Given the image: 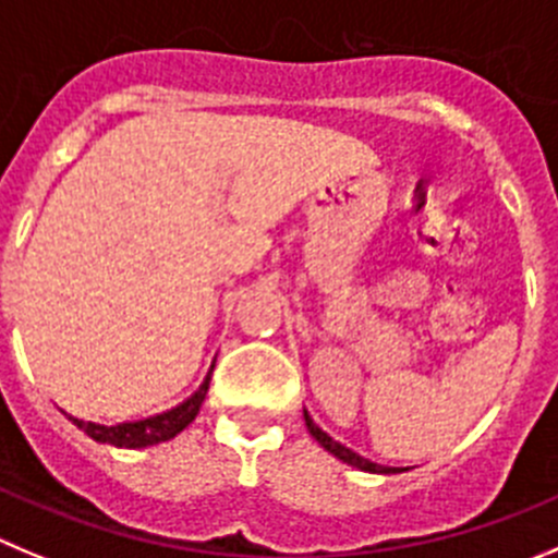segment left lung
Returning <instances> with one entry per match:
<instances>
[{
	"label": "left lung",
	"instance_id": "8db88e82",
	"mask_svg": "<svg viewBox=\"0 0 558 558\" xmlns=\"http://www.w3.org/2000/svg\"><path fill=\"white\" fill-rule=\"evenodd\" d=\"M304 422H306V429H310L312 438H315V441L320 444V447L326 449V452H331L333 458L342 460V463H348V465H353V469L369 471V474H402V471H408V469H391V465L373 463V460L362 458V454H359V452H353V449L344 447V444L333 441L331 435H328L326 429L320 427V424H315V418L310 416V411H306V408H304Z\"/></svg>",
	"mask_w": 558,
	"mask_h": 558
}]
</instances>
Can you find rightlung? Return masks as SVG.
I'll return each mask as SVG.
<instances>
[{"instance_id": "add662e5", "label": "right lung", "mask_w": 558, "mask_h": 558, "mask_svg": "<svg viewBox=\"0 0 558 558\" xmlns=\"http://www.w3.org/2000/svg\"><path fill=\"white\" fill-rule=\"evenodd\" d=\"M214 367H216V362L210 364L203 386H199L194 395L185 397L180 405L169 408V411L156 413V416L134 418V422H120V424L84 422V418L71 416V413H65V416L71 418V422L76 424L82 433H87L89 438L98 444H109V447H117V449L153 447V444H161V441H169V438H174V435L183 433V429L194 422L196 413H199V408H203L205 395H208V389H210V375H214Z\"/></svg>"}]
</instances>
